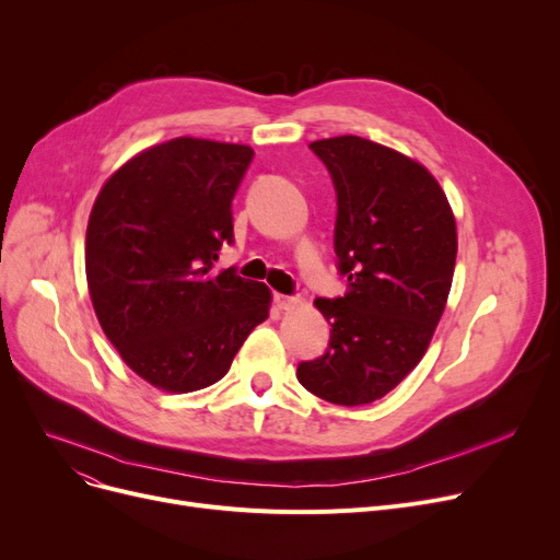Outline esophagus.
<instances>
[{"label": "esophagus", "mask_w": 560, "mask_h": 560, "mask_svg": "<svg viewBox=\"0 0 560 560\" xmlns=\"http://www.w3.org/2000/svg\"><path fill=\"white\" fill-rule=\"evenodd\" d=\"M275 304L279 311H292L302 304L300 298H288V295H275Z\"/></svg>", "instance_id": "obj_1"}]
</instances>
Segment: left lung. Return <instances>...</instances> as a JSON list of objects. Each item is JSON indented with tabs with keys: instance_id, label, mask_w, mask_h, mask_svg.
Masks as SVG:
<instances>
[{
	"instance_id": "1",
	"label": "left lung",
	"mask_w": 560,
	"mask_h": 560,
	"mask_svg": "<svg viewBox=\"0 0 560 560\" xmlns=\"http://www.w3.org/2000/svg\"><path fill=\"white\" fill-rule=\"evenodd\" d=\"M338 195L334 247L347 275L338 300H315L331 322L325 357L300 363L315 397L372 404L413 370L443 317L456 265V220L435 176L418 161L359 136L308 144Z\"/></svg>"
}]
</instances>
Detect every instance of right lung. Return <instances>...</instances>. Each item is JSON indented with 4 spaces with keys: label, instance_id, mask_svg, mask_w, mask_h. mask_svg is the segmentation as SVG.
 Wrapping results in <instances>:
<instances>
[{
    "label": "right lung",
    "instance_id": "add662e5",
    "mask_svg": "<svg viewBox=\"0 0 560 560\" xmlns=\"http://www.w3.org/2000/svg\"><path fill=\"white\" fill-rule=\"evenodd\" d=\"M254 159L247 144L172 138L147 147L102 186L85 231V279L122 361L165 393L220 381L268 319L272 292L233 268L231 199Z\"/></svg>",
    "mask_w": 560,
    "mask_h": 560
}]
</instances>
